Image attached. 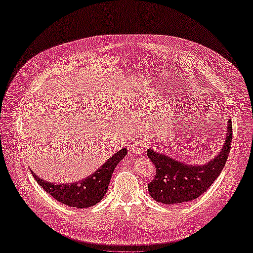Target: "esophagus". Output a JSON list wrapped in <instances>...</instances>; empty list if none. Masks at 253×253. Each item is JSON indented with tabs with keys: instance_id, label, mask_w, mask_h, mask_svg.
<instances>
[{
	"instance_id": "1",
	"label": "esophagus",
	"mask_w": 253,
	"mask_h": 253,
	"mask_svg": "<svg viewBox=\"0 0 253 253\" xmlns=\"http://www.w3.org/2000/svg\"><path fill=\"white\" fill-rule=\"evenodd\" d=\"M129 147H130V151H132V153L135 155H141L145 151L144 146H143V142L141 140L133 141V143L130 144Z\"/></svg>"
}]
</instances>
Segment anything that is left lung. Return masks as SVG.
I'll list each match as a JSON object with an SVG mask.
<instances>
[{"label": "left lung", "mask_w": 253, "mask_h": 253, "mask_svg": "<svg viewBox=\"0 0 253 253\" xmlns=\"http://www.w3.org/2000/svg\"><path fill=\"white\" fill-rule=\"evenodd\" d=\"M228 120L223 147L214 158L202 165L173 159L152 149L146 151L154 163L156 175L149 183V193L157 202L175 205L186 203L204 194L221 173L230 152L232 126Z\"/></svg>", "instance_id": "8db88e82"}]
</instances>
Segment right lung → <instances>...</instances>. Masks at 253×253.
Returning <instances> with one entry per match:
<instances>
[{"mask_svg": "<svg viewBox=\"0 0 253 253\" xmlns=\"http://www.w3.org/2000/svg\"><path fill=\"white\" fill-rule=\"evenodd\" d=\"M126 154V149L118 151L92 175L73 183L55 184L39 178L32 170L31 172L42 189L58 202L83 210L101 201L108 190L113 171Z\"/></svg>", "mask_w": 253, "mask_h": 253, "instance_id": "obj_1", "label": "right lung"}]
</instances>
